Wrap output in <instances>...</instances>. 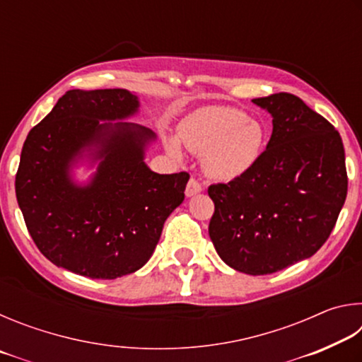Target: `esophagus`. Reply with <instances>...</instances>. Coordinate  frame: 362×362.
<instances>
[{
  "instance_id": "1",
  "label": "esophagus",
  "mask_w": 362,
  "mask_h": 362,
  "mask_svg": "<svg viewBox=\"0 0 362 362\" xmlns=\"http://www.w3.org/2000/svg\"><path fill=\"white\" fill-rule=\"evenodd\" d=\"M203 192V185L196 180V179H189L187 183V189H185V194L187 196H194Z\"/></svg>"
}]
</instances>
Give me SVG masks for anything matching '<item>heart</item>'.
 <instances>
[{
    "instance_id": "1",
    "label": "heart",
    "mask_w": 362,
    "mask_h": 362,
    "mask_svg": "<svg viewBox=\"0 0 362 362\" xmlns=\"http://www.w3.org/2000/svg\"><path fill=\"white\" fill-rule=\"evenodd\" d=\"M179 134L189 150L203 155L207 175L218 180H235L249 174L259 164L268 142L265 124L230 107L198 110L182 122ZM166 146L174 156L182 155L177 137H169Z\"/></svg>"
}]
</instances>
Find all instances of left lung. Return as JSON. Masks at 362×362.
<instances>
[{"instance_id":"8db88e82","label":"left lung","mask_w":362,"mask_h":362,"mask_svg":"<svg viewBox=\"0 0 362 362\" xmlns=\"http://www.w3.org/2000/svg\"><path fill=\"white\" fill-rule=\"evenodd\" d=\"M273 116V132L249 174L207 188L216 211L209 236L226 265L272 274L316 254L346 199L339 131L300 97L252 100Z\"/></svg>"}]
</instances>
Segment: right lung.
<instances>
[{
	"mask_svg": "<svg viewBox=\"0 0 362 362\" xmlns=\"http://www.w3.org/2000/svg\"><path fill=\"white\" fill-rule=\"evenodd\" d=\"M137 108L126 89H73L28 132L16 196L30 236L54 265L93 279L137 272L185 198L188 173L156 174L144 163L155 134L132 122H100ZM90 146L101 164L93 182L78 187L68 169Z\"/></svg>",
	"mask_w": 362,
	"mask_h": 362,
	"instance_id": "add662e5",
	"label": "right lung"
}]
</instances>
